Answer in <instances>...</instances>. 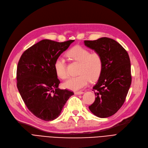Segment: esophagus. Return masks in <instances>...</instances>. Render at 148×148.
Instances as JSON below:
<instances>
[{"mask_svg": "<svg viewBox=\"0 0 148 148\" xmlns=\"http://www.w3.org/2000/svg\"><path fill=\"white\" fill-rule=\"evenodd\" d=\"M84 92L83 91H78V92H75V95H80V94H82Z\"/></svg>", "mask_w": 148, "mask_h": 148, "instance_id": "esophagus-1", "label": "esophagus"}]
</instances>
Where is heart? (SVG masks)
Returning a JSON list of instances; mask_svg holds the SVG:
<instances>
[{
  "label": "heart",
  "mask_w": 148,
  "mask_h": 148,
  "mask_svg": "<svg viewBox=\"0 0 148 148\" xmlns=\"http://www.w3.org/2000/svg\"><path fill=\"white\" fill-rule=\"evenodd\" d=\"M67 56L79 63L78 76L69 78L64 83V87L72 90H78L87 86L89 80L95 81L101 75L103 69V60L97 52L90 53L89 50L80 46H75L67 53ZM56 73L60 79L68 76L65 60L62 57L56 59L54 64Z\"/></svg>",
  "instance_id": "obj_1"
}]
</instances>
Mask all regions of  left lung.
<instances>
[{"label":"left lung","instance_id":"8db88e82","mask_svg":"<svg viewBox=\"0 0 148 148\" xmlns=\"http://www.w3.org/2000/svg\"><path fill=\"white\" fill-rule=\"evenodd\" d=\"M84 42L86 47L99 53L103 60L102 71L92 90L95 100L89 108L99 118H108L123 106L130 87L129 56L118 42L110 38Z\"/></svg>","mask_w":148,"mask_h":148}]
</instances>
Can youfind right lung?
Returning a JSON list of instances; mask_svg holds the SVG:
<instances>
[{
    "instance_id": "obj_1",
    "label": "right lung",
    "mask_w": 148,
    "mask_h": 148,
    "mask_svg": "<svg viewBox=\"0 0 148 148\" xmlns=\"http://www.w3.org/2000/svg\"><path fill=\"white\" fill-rule=\"evenodd\" d=\"M75 40L57 42L43 40L26 49L18 64L16 79L19 92L29 110L39 119H56L74 93L58 88L56 59Z\"/></svg>"
}]
</instances>
